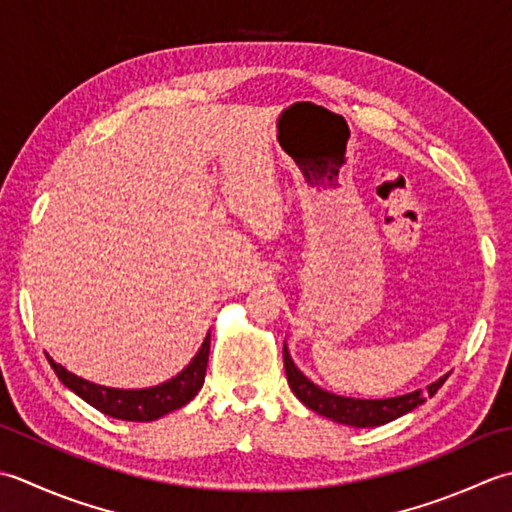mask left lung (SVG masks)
Masks as SVG:
<instances>
[{"label":"left lung","instance_id":"obj_1","mask_svg":"<svg viewBox=\"0 0 512 512\" xmlns=\"http://www.w3.org/2000/svg\"><path fill=\"white\" fill-rule=\"evenodd\" d=\"M283 360H285L289 387L302 404L309 406L311 411L329 417V420H333V422L358 426V429L387 424V422L395 420V417L417 409V406L426 402V398H433L437 389H440L448 378V375H444V378L429 384L426 389L400 395V398L356 400V398H342V395H333L329 391H322L320 387H316V384L309 378H305L302 371L296 367L294 360H291V356H289L287 347H283Z\"/></svg>","mask_w":512,"mask_h":512}]
</instances>
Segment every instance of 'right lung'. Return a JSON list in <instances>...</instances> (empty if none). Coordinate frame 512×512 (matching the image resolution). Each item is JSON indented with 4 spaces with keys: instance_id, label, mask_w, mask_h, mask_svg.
Listing matches in <instances>:
<instances>
[{
    "instance_id": "right-lung-1",
    "label": "right lung",
    "mask_w": 512,
    "mask_h": 512,
    "mask_svg": "<svg viewBox=\"0 0 512 512\" xmlns=\"http://www.w3.org/2000/svg\"><path fill=\"white\" fill-rule=\"evenodd\" d=\"M207 360H210V333H207V338L203 342L201 351L196 353V358L187 364L176 378L152 389L123 391V389L101 387V384H92L88 380L79 378V375L66 371L61 364L48 358L50 367L57 373V378L64 382L68 389L75 391L79 398L95 406V409L101 413L117 417V420H128V422L159 420V417L181 409V406L194 400V395L201 391L205 382Z\"/></svg>"
}]
</instances>
